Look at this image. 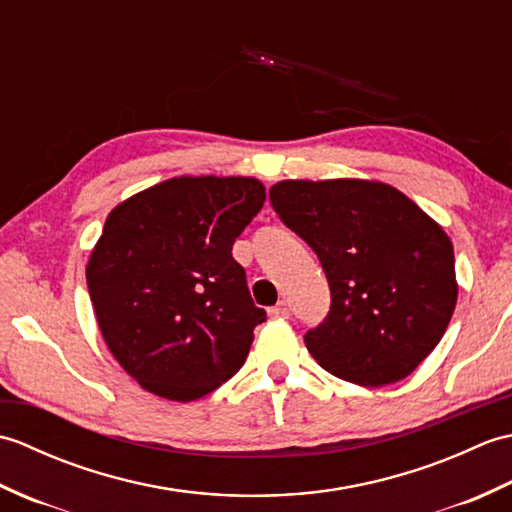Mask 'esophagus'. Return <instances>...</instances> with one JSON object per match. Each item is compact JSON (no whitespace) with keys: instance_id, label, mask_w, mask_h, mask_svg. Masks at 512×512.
<instances>
[{"instance_id":"1","label":"esophagus","mask_w":512,"mask_h":512,"mask_svg":"<svg viewBox=\"0 0 512 512\" xmlns=\"http://www.w3.org/2000/svg\"><path fill=\"white\" fill-rule=\"evenodd\" d=\"M268 314L273 319H288L290 317V308H288V303L286 301H279L277 306H273L268 310Z\"/></svg>"}]
</instances>
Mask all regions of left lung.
Returning a JSON list of instances; mask_svg holds the SVG:
<instances>
[{"label":"left lung","mask_w":512,"mask_h":512,"mask_svg":"<svg viewBox=\"0 0 512 512\" xmlns=\"http://www.w3.org/2000/svg\"><path fill=\"white\" fill-rule=\"evenodd\" d=\"M268 195L328 277V317L303 336L314 361L363 387L409 376L440 343L458 301L442 226L372 180H284Z\"/></svg>","instance_id":"obj_1"}]
</instances>
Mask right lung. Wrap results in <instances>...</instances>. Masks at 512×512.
<instances>
[{
	"label": "right lung",
	"instance_id": "1",
	"mask_svg": "<svg viewBox=\"0 0 512 512\" xmlns=\"http://www.w3.org/2000/svg\"><path fill=\"white\" fill-rule=\"evenodd\" d=\"M255 178L182 176L107 215L85 277L110 352L160 398L198 400L244 365L266 321L233 259V244L262 211Z\"/></svg>",
	"mask_w": 512,
	"mask_h": 512
}]
</instances>
